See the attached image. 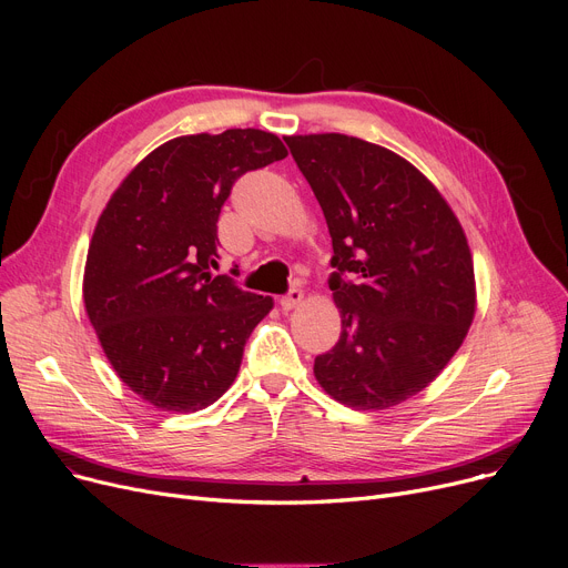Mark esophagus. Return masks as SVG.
<instances>
[{
  "label": "esophagus",
  "mask_w": 568,
  "mask_h": 568,
  "mask_svg": "<svg viewBox=\"0 0 568 568\" xmlns=\"http://www.w3.org/2000/svg\"><path fill=\"white\" fill-rule=\"evenodd\" d=\"M302 300H304V290L302 287H290V292L281 296V308L292 311L294 306L302 304Z\"/></svg>",
  "instance_id": "34e87169"
}]
</instances>
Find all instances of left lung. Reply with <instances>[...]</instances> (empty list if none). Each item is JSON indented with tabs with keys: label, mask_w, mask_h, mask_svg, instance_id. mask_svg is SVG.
<instances>
[{
	"label": "left lung",
	"mask_w": 568,
	"mask_h": 568,
	"mask_svg": "<svg viewBox=\"0 0 568 568\" xmlns=\"http://www.w3.org/2000/svg\"><path fill=\"white\" fill-rule=\"evenodd\" d=\"M329 225L338 343L315 377L338 403L386 409L452 362L474 320V266L452 206L412 163L341 133L285 138Z\"/></svg>",
	"instance_id": "left-lung-1"
}]
</instances>
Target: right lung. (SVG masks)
I'll return each mask as SVG.
<instances>
[{"label": "right lung", "mask_w": 568, "mask_h": 568, "mask_svg": "<svg viewBox=\"0 0 568 568\" xmlns=\"http://www.w3.org/2000/svg\"><path fill=\"white\" fill-rule=\"evenodd\" d=\"M285 156L283 142L257 129L184 135L154 149L112 193L82 294L108 362L142 400L197 412L232 386L274 302L214 274L216 223L239 176Z\"/></svg>", "instance_id": "right-lung-1"}]
</instances>
